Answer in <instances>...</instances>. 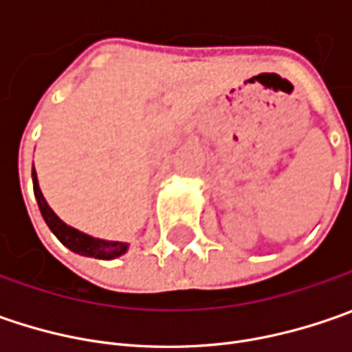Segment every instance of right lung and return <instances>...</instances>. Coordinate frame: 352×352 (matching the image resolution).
Returning a JSON list of instances; mask_svg holds the SVG:
<instances>
[{"label": "right lung", "instance_id": "right-lung-1", "mask_svg": "<svg viewBox=\"0 0 352 352\" xmlns=\"http://www.w3.org/2000/svg\"><path fill=\"white\" fill-rule=\"evenodd\" d=\"M33 188H34V197L38 201V210L43 213L45 221L50 227V231L58 236L62 245H66L70 250H74L78 254H84V256H94V258H103V261H109V258H116L119 254H123L127 250L125 243H113V241H102V239H94V236L84 235L80 231L72 229L70 225H66L60 221L54 211L48 208V204L45 201V197L41 194V188L36 182V174L33 168Z\"/></svg>", "mask_w": 352, "mask_h": 352}]
</instances>
